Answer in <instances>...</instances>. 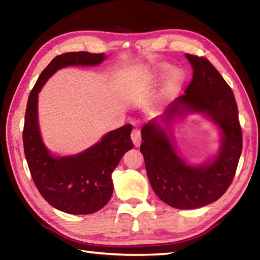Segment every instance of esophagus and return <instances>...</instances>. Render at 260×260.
Listing matches in <instances>:
<instances>
[{"label":"esophagus","instance_id":"34e87169","mask_svg":"<svg viewBox=\"0 0 260 260\" xmlns=\"http://www.w3.org/2000/svg\"><path fill=\"white\" fill-rule=\"evenodd\" d=\"M131 138L133 143H134L135 147H138L142 143V135H141V131L138 128H134L132 131V134H131Z\"/></svg>","mask_w":260,"mask_h":260}]
</instances>
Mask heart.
I'll use <instances>...</instances> for the list:
<instances>
[{"mask_svg":"<svg viewBox=\"0 0 260 260\" xmlns=\"http://www.w3.org/2000/svg\"><path fill=\"white\" fill-rule=\"evenodd\" d=\"M170 65L167 64H160L157 65L156 68H154L153 70H150L149 72H147L146 74L144 75V77L142 78L141 83L138 84L137 87L135 88H147L149 86H153L155 83H157L162 76H165L167 74V72L170 71ZM184 82V74L182 71H179L177 69L172 70L170 72V74L167 76V80L165 82V86H164V92L166 94H172L176 90L182 83Z\"/></svg>","mask_w":260,"mask_h":260,"instance_id":"obj_1","label":"heart"}]
</instances>
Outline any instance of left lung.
Here are the masks:
<instances>
[{
  "label": "left lung",
  "mask_w": 260,
  "mask_h": 260,
  "mask_svg": "<svg viewBox=\"0 0 260 260\" xmlns=\"http://www.w3.org/2000/svg\"><path fill=\"white\" fill-rule=\"evenodd\" d=\"M194 70L192 80L170 105L164 117L170 126L175 114L202 112L224 134L218 157L208 165L188 166L175 153L166 132L156 120L142 128L141 152L155 194L178 209L199 208L219 199L231 186L243 149L238 107L231 86L206 57L186 54Z\"/></svg>",
  "instance_id": "left-lung-1"
}]
</instances>
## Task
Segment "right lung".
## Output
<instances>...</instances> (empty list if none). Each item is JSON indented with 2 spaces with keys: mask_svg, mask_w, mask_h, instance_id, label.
<instances>
[{
  "mask_svg": "<svg viewBox=\"0 0 260 260\" xmlns=\"http://www.w3.org/2000/svg\"><path fill=\"white\" fill-rule=\"evenodd\" d=\"M104 53L69 52L52 59L29 93L23 128L24 154L33 182L45 201L64 213L98 212L113 194L112 173L123 155L134 147L131 124L106 134L103 140L75 156L54 158L41 140L38 124V94L48 77L69 65H98Z\"/></svg>",
  "mask_w": 260,
  "mask_h": 260,
  "instance_id": "obj_1",
  "label": "right lung"
}]
</instances>
